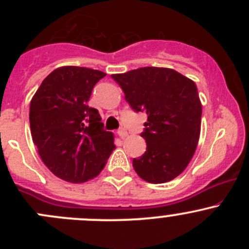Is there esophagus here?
I'll return each instance as SVG.
<instances>
[{"label": "esophagus", "instance_id": "1", "mask_svg": "<svg viewBox=\"0 0 249 249\" xmlns=\"http://www.w3.org/2000/svg\"><path fill=\"white\" fill-rule=\"evenodd\" d=\"M117 134L120 139H125V137H127V135H129L127 134L126 129H124V127H120V129L117 131Z\"/></svg>", "mask_w": 249, "mask_h": 249}]
</instances>
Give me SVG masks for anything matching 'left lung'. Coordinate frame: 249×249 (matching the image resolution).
<instances>
[{
    "mask_svg": "<svg viewBox=\"0 0 249 249\" xmlns=\"http://www.w3.org/2000/svg\"><path fill=\"white\" fill-rule=\"evenodd\" d=\"M135 112H145L147 150L132 160L145 182L172 180L192 160L201 129L202 107L196 84L172 69L141 67L112 74Z\"/></svg>",
    "mask_w": 249,
    "mask_h": 249,
    "instance_id": "left-lung-1",
    "label": "left lung"
}]
</instances>
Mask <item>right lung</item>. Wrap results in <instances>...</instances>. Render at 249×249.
<instances>
[{
  "instance_id": "obj_1",
  "label": "right lung",
  "mask_w": 249,
  "mask_h": 249,
  "mask_svg": "<svg viewBox=\"0 0 249 249\" xmlns=\"http://www.w3.org/2000/svg\"><path fill=\"white\" fill-rule=\"evenodd\" d=\"M105 76L87 67H59L42 82L30 104V127L39 157L66 182L96 177L115 148L99 110L88 106L95 84Z\"/></svg>"
}]
</instances>
